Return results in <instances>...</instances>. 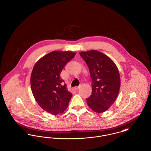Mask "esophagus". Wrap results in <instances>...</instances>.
<instances>
[{
  "label": "esophagus",
  "mask_w": 151,
  "mask_h": 151,
  "mask_svg": "<svg viewBox=\"0 0 151 151\" xmlns=\"http://www.w3.org/2000/svg\"><path fill=\"white\" fill-rule=\"evenodd\" d=\"M80 88V86H76V87L74 88V89L76 90V91H77Z\"/></svg>",
  "instance_id": "esophagus-1"
}]
</instances>
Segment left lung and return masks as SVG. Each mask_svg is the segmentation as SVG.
<instances>
[{"label": "left lung", "instance_id": "1", "mask_svg": "<svg viewBox=\"0 0 151 151\" xmlns=\"http://www.w3.org/2000/svg\"><path fill=\"white\" fill-rule=\"evenodd\" d=\"M80 55L86 62L92 80V94L86 99V103L94 112H103L118 95L121 86L118 69L110 58L100 51H83Z\"/></svg>", "mask_w": 151, "mask_h": 151}]
</instances>
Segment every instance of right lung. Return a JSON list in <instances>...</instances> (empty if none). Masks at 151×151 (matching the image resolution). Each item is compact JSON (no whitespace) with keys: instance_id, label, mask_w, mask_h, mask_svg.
<instances>
[{"instance_id":"obj_1","label":"right lung","mask_w":151,"mask_h":151,"mask_svg":"<svg viewBox=\"0 0 151 151\" xmlns=\"http://www.w3.org/2000/svg\"><path fill=\"white\" fill-rule=\"evenodd\" d=\"M76 53L54 51L44 55L35 65L30 76L31 89L42 109L52 114L62 113L69 105L72 93L63 84L60 74Z\"/></svg>"}]
</instances>
